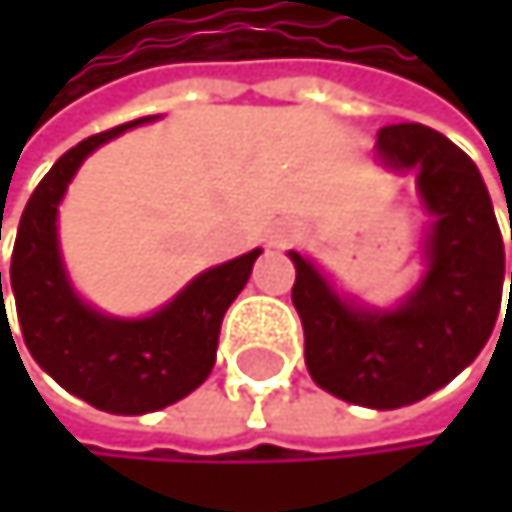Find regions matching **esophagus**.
<instances>
[{
	"label": "esophagus",
	"mask_w": 512,
	"mask_h": 512,
	"mask_svg": "<svg viewBox=\"0 0 512 512\" xmlns=\"http://www.w3.org/2000/svg\"><path fill=\"white\" fill-rule=\"evenodd\" d=\"M291 233H294L291 227H279V230L273 233V245H285V242L291 239Z\"/></svg>",
	"instance_id": "34e87169"
}]
</instances>
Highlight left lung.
I'll return each mask as SVG.
<instances>
[{"label":"left lung","mask_w":512,"mask_h":512,"mask_svg":"<svg viewBox=\"0 0 512 512\" xmlns=\"http://www.w3.org/2000/svg\"><path fill=\"white\" fill-rule=\"evenodd\" d=\"M375 150L393 174H415L430 214L418 285L393 307H371L341 294L307 254L288 258L310 378L344 402L390 411L451 384L491 338L504 239L476 162L445 134L415 122L387 125Z\"/></svg>","instance_id":"8db88e82"}]
</instances>
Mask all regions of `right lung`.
<instances>
[{"mask_svg":"<svg viewBox=\"0 0 512 512\" xmlns=\"http://www.w3.org/2000/svg\"><path fill=\"white\" fill-rule=\"evenodd\" d=\"M153 119L144 116L85 137L57 159L21 214L11 254V291L30 356L64 390L110 415L159 411L190 396L211 375L224 313L261 254L254 248L199 273L150 316H110L79 298L64 267L57 208L79 165L97 147Z\"/></svg>","mask_w":512,"mask_h":512,"instance_id":"add662e5","label":"right lung"}]
</instances>
